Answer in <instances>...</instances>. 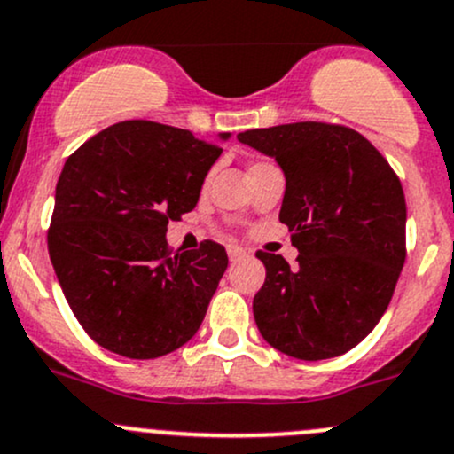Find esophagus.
I'll return each mask as SVG.
<instances>
[{
	"mask_svg": "<svg viewBox=\"0 0 454 454\" xmlns=\"http://www.w3.org/2000/svg\"><path fill=\"white\" fill-rule=\"evenodd\" d=\"M228 256H231L232 263H237V261L246 259L247 250H243V247H239V246H228Z\"/></svg>",
	"mask_w": 454,
	"mask_h": 454,
	"instance_id": "esophagus-1",
	"label": "esophagus"
}]
</instances>
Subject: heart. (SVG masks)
Instances as JSON below:
<instances>
[{"mask_svg":"<svg viewBox=\"0 0 454 454\" xmlns=\"http://www.w3.org/2000/svg\"><path fill=\"white\" fill-rule=\"evenodd\" d=\"M263 165H270V163H265V160H254V163H252V165H250V169H247V171L256 169V167H263Z\"/></svg>","mask_w":454,"mask_h":454,"instance_id":"heart-1","label":"heart"}]
</instances>
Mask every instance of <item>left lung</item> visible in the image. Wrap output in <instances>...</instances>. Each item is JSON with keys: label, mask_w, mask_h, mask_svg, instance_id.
I'll use <instances>...</instances> for the list:
<instances>
[{"label": "left lung", "mask_w": 454, "mask_h": 454, "mask_svg": "<svg viewBox=\"0 0 454 454\" xmlns=\"http://www.w3.org/2000/svg\"><path fill=\"white\" fill-rule=\"evenodd\" d=\"M237 139L283 169L278 217L300 252L298 267L256 252L265 265L252 302L261 335L302 361L352 350L387 311L407 259L398 176L364 135L335 123L256 128Z\"/></svg>", "instance_id": "obj_1"}]
</instances>
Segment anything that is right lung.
Masks as SVG:
<instances>
[{
  "label": "right lung",
  "instance_id": "add662e5",
  "mask_svg": "<svg viewBox=\"0 0 454 454\" xmlns=\"http://www.w3.org/2000/svg\"><path fill=\"white\" fill-rule=\"evenodd\" d=\"M219 154L183 128L132 119L67 159L47 250L80 326L114 355L156 359L198 333L228 254L211 239L174 254L165 235L193 211Z\"/></svg>",
  "mask_w": 454,
  "mask_h": 454
}]
</instances>
